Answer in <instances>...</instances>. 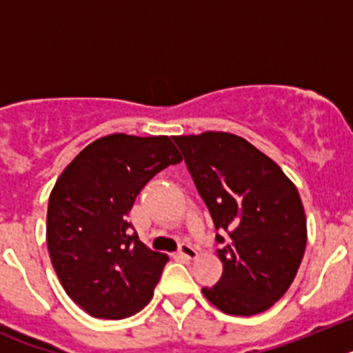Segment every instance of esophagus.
Returning <instances> with one entry per match:
<instances>
[{
    "mask_svg": "<svg viewBox=\"0 0 353 353\" xmlns=\"http://www.w3.org/2000/svg\"><path fill=\"white\" fill-rule=\"evenodd\" d=\"M179 256L185 258V260H194L198 256V251L191 244H182L179 249Z\"/></svg>",
    "mask_w": 353,
    "mask_h": 353,
    "instance_id": "34e87169",
    "label": "esophagus"
}]
</instances>
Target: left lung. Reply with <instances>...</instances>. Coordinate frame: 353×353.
<instances>
[{
	"label": "left lung",
	"mask_w": 353,
	"mask_h": 353,
	"mask_svg": "<svg viewBox=\"0 0 353 353\" xmlns=\"http://www.w3.org/2000/svg\"><path fill=\"white\" fill-rule=\"evenodd\" d=\"M223 244V276L203 288L226 314L252 316L272 307L297 276L307 226L297 187L244 138L208 130L173 136Z\"/></svg>",
	"instance_id": "8db88e82"
}]
</instances>
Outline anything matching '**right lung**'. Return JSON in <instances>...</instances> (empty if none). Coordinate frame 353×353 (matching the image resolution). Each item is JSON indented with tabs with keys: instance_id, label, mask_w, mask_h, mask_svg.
I'll return each mask as SVG.
<instances>
[{
	"instance_id": "1",
	"label": "right lung",
	"mask_w": 353,
	"mask_h": 353,
	"mask_svg": "<svg viewBox=\"0 0 353 353\" xmlns=\"http://www.w3.org/2000/svg\"><path fill=\"white\" fill-rule=\"evenodd\" d=\"M180 161L168 136L109 134L81 150L56 180L49 256L68 297L90 316L121 320L154 297L170 258L146 248L127 217L148 180Z\"/></svg>"
}]
</instances>
